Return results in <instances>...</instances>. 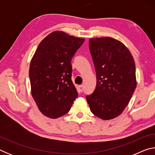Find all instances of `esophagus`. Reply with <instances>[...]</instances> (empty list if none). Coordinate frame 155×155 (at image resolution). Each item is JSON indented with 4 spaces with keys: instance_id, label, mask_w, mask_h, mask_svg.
I'll list each match as a JSON object with an SVG mask.
<instances>
[{
    "instance_id": "1",
    "label": "esophagus",
    "mask_w": 155,
    "mask_h": 155,
    "mask_svg": "<svg viewBox=\"0 0 155 155\" xmlns=\"http://www.w3.org/2000/svg\"><path fill=\"white\" fill-rule=\"evenodd\" d=\"M78 90L79 91V92H82L83 91V85H79L78 87Z\"/></svg>"
}]
</instances>
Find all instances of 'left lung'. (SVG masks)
<instances>
[{"instance_id":"1","label":"left lung","mask_w":155,"mask_h":155,"mask_svg":"<svg viewBox=\"0 0 155 155\" xmlns=\"http://www.w3.org/2000/svg\"><path fill=\"white\" fill-rule=\"evenodd\" d=\"M89 46L97 81L86 100L96 116L114 119L124 111L137 85L134 59L124 44L109 37L91 38Z\"/></svg>"}]
</instances>
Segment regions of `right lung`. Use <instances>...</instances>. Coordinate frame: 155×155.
<instances>
[{"label": "right lung", "instance_id": "1", "mask_svg": "<svg viewBox=\"0 0 155 155\" xmlns=\"http://www.w3.org/2000/svg\"><path fill=\"white\" fill-rule=\"evenodd\" d=\"M85 39L54 31L41 41L29 68L31 94L41 113L55 119L70 111L78 93L71 60Z\"/></svg>", "mask_w": 155, "mask_h": 155}]
</instances>
